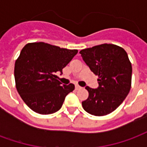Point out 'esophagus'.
<instances>
[{"mask_svg": "<svg viewBox=\"0 0 147 147\" xmlns=\"http://www.w3.org/2000/svg\"><path fill=\"white\" fill-rule=\"evenodd\" d=\"M81 88H82V87L79 86V85H76V90H80L81 89Z\"/></svg>", "mask_w": 147, "mask_h": 147, "instance_id": "esophagus-1", "label": "esophagus"}]
</instances>
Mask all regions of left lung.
Returning a JSON list of instances; mask_svg holds the SVG:
<instances>
[{
	"label": "left lung",
	"instance_id": "obj_1",
	"mask_svg": "<svg viewBox=\"0 0 147 147\" xmlns=\"http://www.w3.org/2000/svg\"><path fill=\"white\" fill-rule=\"evenodd\" d=\"M91 71L98 76L97 89L86 86L88 98L84 110L98 117L117 109L126 98L131 86L132 67L126 51L113 44H102L80 52Z\"/></svg>",
	"mask_w": 147,
	"mask_h": 147
}]
</instances>
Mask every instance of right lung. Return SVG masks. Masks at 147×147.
<instances>
[{"instance_id":"obj_1","label":"right lung","mask_w":147,"mask_h":147,"mask_svg":"<svg viewBox=\"0 0 147 147\" xmlns=\"http://www.w3.org/2000/svg\"><path fill=\"white\" fill-rule=\"evenodd\" d=\"M45 42L28 43L15 63L16 86L24 102L37 113L47 115L57 112L65 97L75 89L72 83L61 86L56 73L77 54Z\"/></svg>"}]
</instances>
